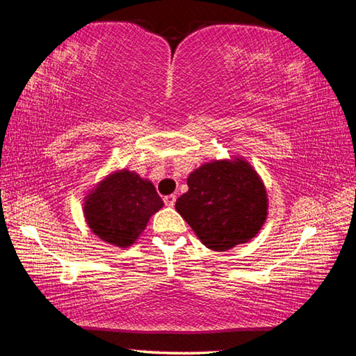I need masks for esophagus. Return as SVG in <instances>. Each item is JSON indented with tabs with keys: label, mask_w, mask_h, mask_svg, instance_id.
<instances>
[{
	"label": "esophagus",
	"mask_w": 356,
	"mask_h": 356,
	"mask_svg": "<svg viewBox=\"0 0 356 356\" xmlns=\"http://www.w3.org/2000/svg\"><path fill=\"white\" fill-rule=\"evenodd\" d=\"M176 200H177V196H176V195H168V196H165V197H163L165 206H168V207H172L174 204H176Z\"/></svg>",
	"instance_id": "34e87169"
}]
</instances>
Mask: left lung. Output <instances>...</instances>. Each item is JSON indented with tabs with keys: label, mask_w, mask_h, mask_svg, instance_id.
<instances>
[{
	"label": "left lung",
	"mask_w": 356,
	"mask_h": 356,
	"mask_svg": "<svg viewBox=\"0 0 356 356\" xmlns=\"http://www.w3.org/2000/svg\"><path fill=\"white\" fill-rule=\"evenodd\" d=\"M186 184L188 191L179 197L176 210L207 248L231 250L261 231L267 191L248 161H210L193 171Z\"/></svg>",
	"instance_id": "obj_1"
}]
</instances>
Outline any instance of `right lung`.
I'll return each instance as SVG.
<instances>
[{
	"instance_id": "1",
	"label": "right lung",
	"mask_w": 356,
	"mask_h": 356,
	"mask_svg": "<svg viewBox=\"0 0 356 356\" xmlns=\"http://www.w3.org/2000/svg\"><path fill=\"white\" fill-rule=\"evenodd\" d=\"M163 201L149 180L129 170L110 174L84 197V218L95 236L129 248Z\"/></svg>"
}]
</instances>
